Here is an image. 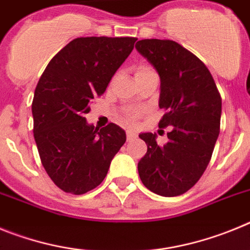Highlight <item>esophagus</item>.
<instances>
[{"label": "esophagus", "mask_w": 250, "mask_h": 250, "mask_svg": "<svg viewBox=\"0 0 250 250\" xmlns=\"http://www.w3.org/2000/svg\"><path fill=\"white\" fill-rule=\"evenodd\" d=\"M136 132L135 131H132V130H127L126 131V139H127V141H130V140H134V139L136 138Z\"/></svg>", "instance_id": "esophagus-1"}]
</instances>
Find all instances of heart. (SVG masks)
I'll use <instances>...</instances> for the list:
<instances>
[{
  "mask_svg": "<svg viewBox=\"0 0 250 250\" xmlns=\"http://www.w3.org/2000/svg\"><path fill=\"white\" fill-rule=\"evenodd\" d=\"M147 75H156V71L151 66L149 65H139L135 68V80L136 79H140L143 76H147ZM141 115L140 110H134V111H129L125 116V121L127 124H134L138 118Z\"/></svg>",
  "mask_w": 250,
  "mask_h": 250,
  "instance_id": "obj_1",
  "label": "heart"
}]
</instances>
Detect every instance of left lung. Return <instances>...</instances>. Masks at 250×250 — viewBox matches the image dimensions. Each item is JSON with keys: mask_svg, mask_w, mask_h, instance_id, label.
<instances>
[{"mask_svg": "<svg viewBox=\"0 0 250 250\" xmlns=\"http://www.w3.org/2000/svg\"><path fill=\"white\" fill-rule=\"evenodd\" d=\"M135 47L160 76L159 106L165 114L159 127L170 126L164 146H159L155 134L139 135L147 145L139 175L152 193L182 195L210 161L220 131L222 98L204 62L175 41L145 39Z\"/></svg>", "mask_w": 250, "mask_h": 250, "instance_id": "1", "label": "left lung"}]
</instances>
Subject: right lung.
I'll return each instance as SVG.
<instances>
[{
	"label": "right lung",
	"mask_w": 250,
	"mask_h": 250,
	"mask_svg": "<svg viewBox=\"0 0 250 250\" xmlns=\"http://www.w3.org/2000/svg\"><path fill=\"white\" fill-rule=\"evenodd\" d=\"M136 37H77L46 66L32 101L34 138L51 180L81 195L100 185L126 134L110 123L99 130L85 114L104 94Z\"/></svg>",
	"instance_id": "right-lung-1"
}]
</instances>
